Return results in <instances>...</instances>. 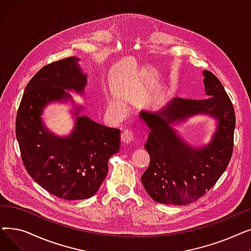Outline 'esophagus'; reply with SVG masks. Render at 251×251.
<instances>
[{"instance_id":"34e87169","label":"esophagus","mask_w":251,"mask_h":251,"mask_svg":"<svg viewBox=\"0 0 251 251\" xmlns=\"http://www.w3.org/2000/svg\"><path fill=\"white\" fill-rule=\"evenodd\" d=\"M121 140L123 143L125 144H128L130 142H132L135 140V137H134V134L133 132H131L130 130L128 129H125L122 131V134H121Z\"/></svg>"}]
</instances>
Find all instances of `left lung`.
I'll return each mask as SVG.
<instances>
[{
    "instance_id": "1",
    "label": "left lung",
    "mask_w": 251,
    "mask_h": 251,
    "mask_svg": "<svg viewBox=\"0 0 251 251\" xmlns=\"http://www.w3.org/2000/svg\"><path fill=\"white\" fill-rule=\"evenodd\" d=\"M203 76L207 99L175 98L159 111L140 112V119L151 130L144 146L151 162L141 182L156 202L182 205L196 201L215 185L230 163L236 123L233 103L217 76L207 70ZM197 113L218 120L212 141L200 149L186 144L170 126Z\"/></svg>"
}]
</instances>
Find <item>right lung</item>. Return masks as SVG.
<instances>
[{
    "instance_id": "right-lung-1",
    "label": "right lung",
    "mask_w": 251,
    "mask_h": 251,
    "mask_svg": "<svg viewBox=\"0 0 251 251\" xmlns=\"http://www.w3.org/2000/svg\"><path fill=\"white\" fill-rule=\"evenodd\" d=\"M79 61L65 58L39 70L25 87L16 117V137L26 171L39 186L68 201L94 196L108 174L109 159L120 149V130L85 116L76 117L68 137L51 134L43 125L45 105L71 99L65 89L83 92L87 77Z\"/></svg>"
}]
</instances>
